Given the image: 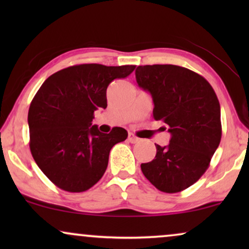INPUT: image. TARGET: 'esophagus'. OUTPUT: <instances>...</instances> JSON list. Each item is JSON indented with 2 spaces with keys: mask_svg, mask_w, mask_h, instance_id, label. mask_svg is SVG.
I'll return each mask as SVG.
<instances>
[{
  "mask_svg": "<svg viewBox=\"0 0 249 249\" xmlns=\"http://www.w3.org/2000/svg\"><path fill=\"white\" fill-rule=\"evenodd\" d=\"M128 141L130 142H132V144H135V142H138L139 141H141V139H139L137 136H135L134 134H132V132H129V135H128Z\"/></svg>",
  "mask_w": 249,
  "mask_h": 249,
  "instance_id": "34e87169",
  "label": "esophagus"
}]
</instances>
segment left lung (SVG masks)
Masks as SVG:
<instances>
[{
    "mask_svg": "<svg viewBox=\"0 0 249 249\" xmlns=\"http://www.w3.org/2000/svg\"><path fill=\"white\" fill-rule=\"evenodd\" d=\"M136 80L152 95L153 117L171 134L170 144L156 145L155 159L142 163V171L161 192L179 193L204 175L219 147V100L205 78L173 64L139 66Z\"/></svg>",
    "mask_w": 249,
    "mask_h": 249,
    "instance_id": "obj_1",
    "label": "left lung"
}]
</instances>
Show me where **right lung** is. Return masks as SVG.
Returning <instances> with one entry per match:
<instances>
[{"label": "right lung", "instance_id": "right-lung-1", "mask_svg": "<svg viewBox=\"0 0 249 249\" xmlns=\"http://www.w3.org/2000/svg\"><path fill=\"white\" fill-rule=\"evenodd\" d=\"M135 68L72 66L50 76L34 96L28 111L30 152L59 188L81 193L93 187L107 168L111 148L128 137L120 127L103 134L91 121L95 111L107 107L110 83Z\"/></svg>", "mask_w": 249, "mask_h": 249}]
</instances>
